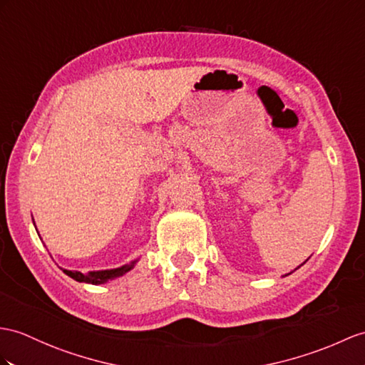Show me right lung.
<instances>
[{
    "instance_id": "add662e5",
    "label": "right lung",
    "mask_w": 365,
    "mask_h": 365,
    "mask_svg": "<svg viewBox=\"0 0 365 365\" xmlns=\"http://www.w3.org/2000/svg\"><path fill=\"white\" fill-rule=\"evenodd\" d=\"M136 262H131V264H125V266H120V268H115V269H105V271H91L88 274L83 272H78V271H68L63 269V272L66 275H69L71 279H74L77 282H85V283H93V285H101V283H105L108 280H113L115 277H120L125 272H128L133 266H135Z\"/></svg>"
}]
</instances>
